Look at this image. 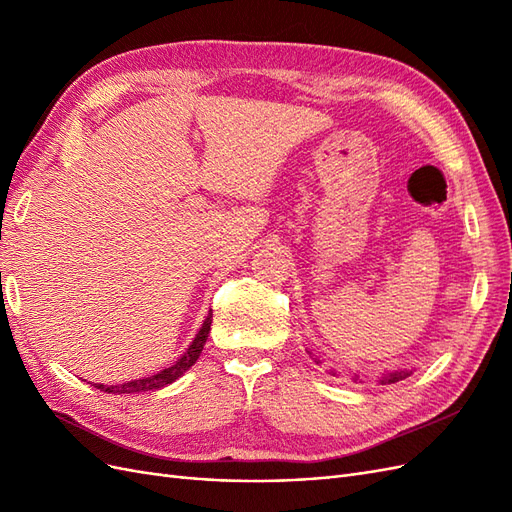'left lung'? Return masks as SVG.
Wrapping results in <instances>:
<instances>
[{
	"mask_svg": "<svg viewBox=\"0 0 512 512\" xmlns=\"http://www.w3.org/2000/svg\"><path fill=\"white\" fill-rule=\"evenodd\" d=\"M410 374L408 371H393V374H386L380 382L382 384H393V382H399V380H404V378H408Z\"/></svg>",
	"mask_w": 512,
	"mask_h": 512,
	"instance_id": "obj_1",
	"label": "left lung"
}]
</instances>
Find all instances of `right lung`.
<instances>
[{
    "label": "right lung",
    "instance_id": "1",
    "mask_svg": "<svg viewBox=\"0 0 512 512\" xmlns=\"http://www.w3.org/2000/svg\"><path fill=\"white\" fill-rule=\"evenodd\" d=\"M211 318L213 314L207 316V320L203 322V327H200L198 335L194 337V342L190 344V348L185 350V354L181 356V359L170 365L162 371H158L156 376H149V378H141V380H132V382H126V384H98V389L104 391V393H113V395H123V393H145V391H156V389H162V386L175 382L179 376H183L185 371H188L196 361L200 352H203V346L207 342L209 337V331H211Z\"/></svg>",
    "mask_w": 512,
    "mask_h": 512
}]
</instances>
